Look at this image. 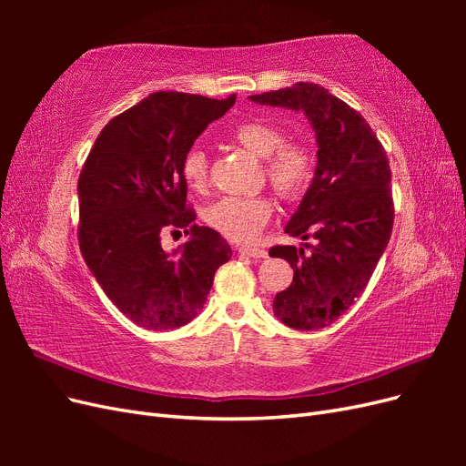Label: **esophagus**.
<instances>
[{
  "label": "esophagus",
  "mask_w": 466,
  "mask_h": 466,
  "mask_svg": "<svg viewBox=\"0 0 466 466\" xmlns=\"http://www.w3.org/2000/svg\"><path fill=\"white\" fill-rule=\"evenodd\" d=\"M238 255H245L250 258H266L268 252L264 248H255V247H238Z\"/></svg>",
  "instance_id": "1"
}]
</instances>
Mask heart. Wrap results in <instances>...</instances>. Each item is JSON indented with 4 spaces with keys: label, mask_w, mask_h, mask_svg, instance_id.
<instances>
[{
    "label": "heart",
    "mask_w": 466,
    "mask_h": 466,
    "mask_svg": "<svg viewBox=\"0 0 466 466\" xmlns=\"http://www.w3.org/2000/svg\"><path fill=\"white\" fill-rule=\"evenodd\" d=\"M231 142L255 155L262 163L260 177L281 200L295 202L311 188L317 173V159L311 147L284 139L278 126L262 120H248L235 126ZM180 175L187 187L204 192L209 185V157L200 147H192L182 157ZM274 214L268 196H228L206 209V221L233 243H252Z\"/></svg>",
    "instance_id": "obj_1"
}]
</instances>
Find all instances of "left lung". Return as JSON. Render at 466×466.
I'll use <instances>...</instances> for the list:
<instances>
[{"label": "left lung", "instance_id": "obj_1", "mask_svg": "<svg viewBox=\"0 0 466 466\" xmlns=\"http://www.w3.org/2000/svg\"><path fill=\"white\" fill-rule=\"evenodd\" d=\"M250 101L303 110L317 136V173L286 233L317 238L311 253L276 245L293 281L276 293L274 315L295 330H319L356 303L389 245L394 223L387 151L356 108L317 83L252 95Z\"/></svg>", "mask_w": 466, "mask_h": 466}]
</instances>
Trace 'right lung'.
<instances>
[{
    "instance_id": "right-lung-1",
    "label": "right lung",
    "mask_w": 466,
    "mask_h": 466,
    "mask_svg": "<svg viewBox=\"0 0 466 466\" xmlns=\"http://www.w3.org/2000/svg\"><path fill=\"white\" fill-rule=\"evenodd\" d=\"M159 91L112 118L95 139L77 180L81 255L106 298L137 327H185L204 307L231 247L196 225L182 157L209 122L235 105ZM165 228L191 235L178 253L160 247Z\"/></svg>"
}]
</instances>
